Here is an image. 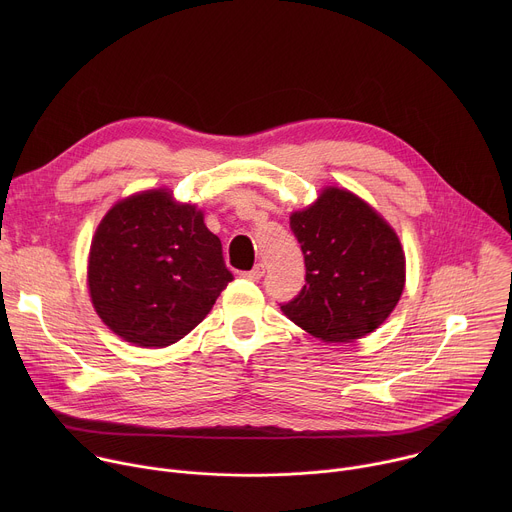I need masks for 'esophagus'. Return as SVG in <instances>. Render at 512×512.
<instances>
[{"mask_svg":"<svg viewBox=\"0 0 512 512\" xmlns=\"http://www.w3.org/2000/svg\"><path fill=\"white\" fill-rule=\"evenodd\" d=\"M263 273H265V265H263V263H257L251 271H245L243 277L249 279V281H259V279L263 277Z\"/></svg>","mask_w":512,"mask_h":512,"instance_id":"34e87169","label":"esophagus"}]
</instances>
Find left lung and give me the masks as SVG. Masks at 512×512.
<instances>
[{"label": "left lung", "mask_w": 512, "mask_h": 512, "mask_svg": "<svg viewBox=\"0 0 512 512\" xmlns=\"http://www.w3.org/2000/svg\"><path fill=\"white\" fill-rule=\"evenodd\" d=\"M302 245L306 285L281 312L324 342H352L377 330L405 287V253L385 218L340 188H326L289 216Z\"/></svg>", "instance_id": "8db88e82"}]
</instances>
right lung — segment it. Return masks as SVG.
I'll return each instance as SVG.
<instances>
[{
    "instance_id": "right-lung-1",
    "label": "right lung",
    "mask_w": 512,
    "mask_h": 512,
    "mask_svg": "<svg viewBox=\"0 0 512 512\" xmlns=\"http://www.w3.org/2000/svg\"><path fill=\"white\" fill-rule=\"evenodd\" d=\"M87 277L99 318L145 348L184 338L233 281L202 210L174 202L168 190L133 194L105 214Z\"/></svg>"
}]
</instances>
